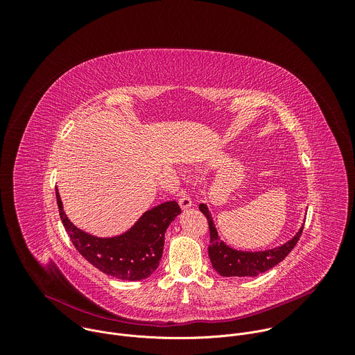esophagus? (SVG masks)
<instances>
[{
    "mask_svg": "<svg viewBox=\"0 0 355 355\" xmlns=\"http://www.w3.org/2000/svg\"><path fill=\"white\" fill-rule=\"evenodd\" d=\"M178 204H180V207L184 211H187V209H189L192 207V200H191V198L184 191H181L180 195H178Z\"/></svg>",
    "mask_w": 355,
    "mask_h": 355,
    "instance_id": "esophagus-1",
    "label": "esophagus"
}]
</instances>
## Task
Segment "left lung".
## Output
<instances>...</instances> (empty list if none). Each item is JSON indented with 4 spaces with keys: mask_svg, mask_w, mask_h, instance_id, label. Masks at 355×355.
Here are the masks:
<instances>
[{
    "mask_svg": "<svg viewBox=\"0 0 355 355\" xmlns=\"http://www.w3.org/2000/svg\"><path fill=\"white\" fill-rule=\"evenodd\" d=\"M199 209L207 216L209 223L211 244L208 247V252H209L212 267L222 277H256L274 268L296 245L303 230V223H302V226L292 236V239H289L286 243L277 245L274 248L261 250V251H243V250H236L230 247L220 239V236L218 234L216 226L214 223L212 214L209 212L207 204H200Z\"/></svg>",
    "mask_w": 355,
    "mask_h": 355,
    "instance_id": "obj_1",
    "label": "left lung"
}]
</instances>
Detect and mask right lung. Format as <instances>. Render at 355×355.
Wrapping results in <instances>:
<instances>
[{"label": "right lung", "mask_w": 355, "mask_h": 355, "mask_svg": "<svg viewBox=\"0 0 355 355\" xmlns=\"http://www.w3.org/2000/svg\"><path fill=\"white\" fill-rule=\"evenodd\" d=\"M56 198L63 226L80 254L99 271L123 281H141L157 270L163 256L166 230L181 214L175 200L164 202L146 211L122 234L98 237L70 222L58 188Z\"/></svg>", "instance_id": "1"}]
</instances>
